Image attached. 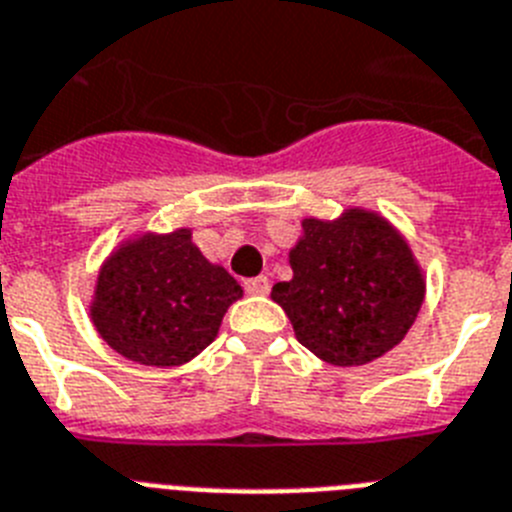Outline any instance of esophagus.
I'll use <instances>...</instances> for the list:
<instances>
[{"instance_id": "34e87169", "label": "esophagus", "mask_w": 512, "mask_h": 512, "mask_svg": "<svg viewBox=\"0 0 512 512\" xmlns=\"http://www.w3.org/2000/svg\"><path fill=\"white\" fill-rule=\"evenodd\" d=\"M244 291L252 293V296H265L270 291V281L265 275H257V278H250V281H244Z\"/></svg>"}]
</instances>
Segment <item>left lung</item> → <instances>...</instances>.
Instances as JSON below:
<instances>
[{"mask_svg": "<svg viewBox=\"0 0 512 512\" xmlns=\"http://www.w3.org/2000/svg\"><path fill=\"white\" fill-rule=\"evenodd\" d=\"M291 281L275 283L296 340L332 366H363L402 342L425 281L410 244L379 213L350 208L337 221L304 219Z\"/></svg>", "mask_w": 512, "mask_h": 512, "instance_id": "8db88e82", "label": "left lung"}]
</instances>
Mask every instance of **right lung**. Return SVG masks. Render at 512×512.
<instances>
[{
    "mask_svg": "<svg viewBox=\"0 0 512 512\" xmlns=\"http://www.w3.org/2000/svg\"><path fill=\"white\" fill-rule=\"evenodd\" d=\"M239 296L242 286L201 255L190 229H177L115 250L90 311L102 340L128 361L182 366L211 345Z\"/></svg>",
    "mask_w": 512,
    "mask_h": 512,
    "instance_id": "right-lung-1",
    "label": "right lung"
}]
</instances>
